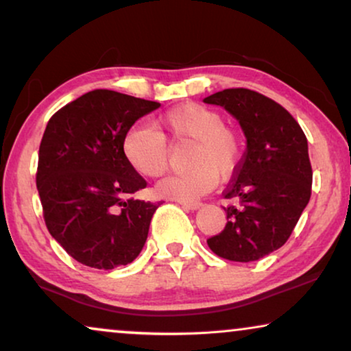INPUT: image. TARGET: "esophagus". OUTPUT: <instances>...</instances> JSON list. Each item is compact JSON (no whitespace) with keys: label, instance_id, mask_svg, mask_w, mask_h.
<instances>
[{"label":"esophagus","instance_id":"esophagus-1","mask_svg":"<svg viewBox=\"0 0 351 351\" xmlns=\"http://www.w3.org/2000/svg\"><path fill=\"white\" fill-rule=\"evenodd\" d=\"M182 208L186 209V210H196L201 208V203H184V201H180Z\"/></svg>","mask_w":351,"mask_h":351}]
</instances>
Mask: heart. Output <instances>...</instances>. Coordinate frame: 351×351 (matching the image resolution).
<instances>
[{
	"label": "heart",
	"mask_w": 351,
	"mask_h": 351,
	"mask_svg": "<svg viewBox=\"0 0 351 351\" xmlns=\"http://www.w3.org/2000/svg\"><path fill=\"white\" fill-rule=\"evenodd\" d=\"M161 123L176 138L193 141L190 156L193 169L172 174L156 185V193L167 199L195 203L209 193L217 177L228 179L237 172L241 161V142L233 129L223 124L217 110L189 102L167 110ZM123 155L138 176L155 179L167 167V143L155 129L134 128L123 138Z\"/></svg>",
	"instance_id": "obj_1"
}]
</instances>
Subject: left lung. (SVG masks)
Segmentation results:
<instances>
[{
	"label": "left lung",
	"mask_w": 351,
	"mask_h": 351,
	"mask_svg": "<svg viewBox=\"0 0 351 351\" xmlns=\"http://www.w3.org/2000/svg\"><path fill=\"white\" fill-rule=\"evenodd\" d=\"M227 110L246 136V153L225 198L227 225L208 239L219 257L254 262L291 237L311 195L308 142L299 123L275 100L251 89H223L204 99Z\"/></svg>",
	"instance_id": "obj_1"
}]
</instances>
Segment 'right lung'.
I'll use <instances>...</instances> for the list:
<instances>
[{"mask_svg":"<svg viewBox=\"0 0 351 351\" xmlns=\"http://www.w3.org/2000/svg\"><path fill=\"white\" fill-rule=\"evenodd\" d=\"M160 104L94 89L47 123L36 186L52 238L83 265H128L145 246L160 203L129 198L147 182L128 165L123 138Z\"/></svg>","mask_w":351,"mask_h":351,"instance_id":"right-lung-1","label":"right lung"}]
</instances>
